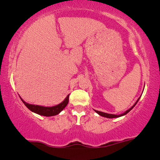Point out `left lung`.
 <instances>
[{
	"label": "left lung",
	"instance_id": "8db88e82",
	"mask_svg": "<svg viewBox=\"0 0 160 160\" xmlns=\"http://www.w3.org/2000/svg\"><path fill=\"white\" fill-rule=\"evenodd\" d=\"M140 98H141V97H139V98H138L137 101H136V103H134L133 106H132V107H130V108L129 109H128V110H127V111H125L124 113H122V114H120V115H114V114H109V113L103 112H101V111H98V110H95V111L96 112L98 113V114L101 115V116L105 117V118H118V117H121V116H124V115H126V114H128V113L129 112H130V110H131V109H132V108H133L134 107H135V106L136 105V103H138V100L140 99Z\"/></svg>",
	"mask_w": 160,
	"mask_h": 160
}]
</instances>
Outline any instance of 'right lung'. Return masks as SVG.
Wrapping results in <instances>:
<instances>
[{"label":"right lung","mask_w":160,"mask_h":160,"mask_svg":"<svg viewBox=\"0 0 160 160\" xmlns=\"http://www.w3.org/2000/svg\"><path fill=\"white\" fill-rule=\"evenodd\" d=\"M20 97V96H19ZM21 98V97H20ZM68 99H69V95H67V97L64 99V101H62L59 104L53 106V107H44V106H39V105H35V104H30V103H27L21 98L23 103L28 108L32 111V112L36 113V114L43 115V116H53V115H58L64 109V108L68 105Z\"/></svg>","instance_id":"1"}]
</instances>
